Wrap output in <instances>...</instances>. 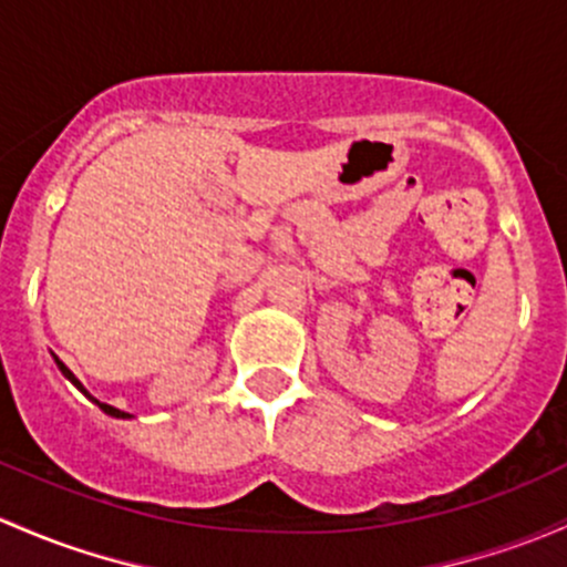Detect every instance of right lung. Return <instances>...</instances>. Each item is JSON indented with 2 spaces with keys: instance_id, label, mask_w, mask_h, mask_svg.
<instances>
[{
  "instance_id": "obj_1",
  "label": "right lung",
  "mask_w": 567,
  "mask_h": 567,
  "mask_svg": "<svg viewBox=\"0 0 567 567\" xmlns=\"http://www.w3.org/2000/svg\"><path fill=\"white\" fill-rule=\"evenodd\" d=\"M51 355H53V353H51ZM53 361H56L59 372H62V374H64V378H68V380H70V383H73V385H75V389H79V391L83 393V396H86V399H92V402H94V404H97V408H100V410H103V413H105V415H111V419H133V415H130V413H124V410H118V408H113V404H105V402H100V399H94V396H92V393H89L86 389H83V383H81V380H79V378H75V374H73V372H70V369H68V367H64V363H62V361H59V359H56V355H53Z\"/></svg>"
}]
</instances>
